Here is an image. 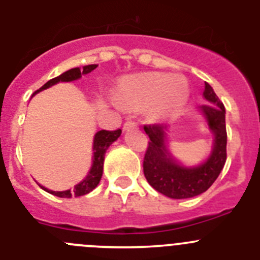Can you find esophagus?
<instances>
[{
    "label": "esophagus",
    "instance_id": "34e87169",
    "mask_svg": "<svg viewBox=\"0 0 260 260\" xmlns=\"http://www.w3.org/2000/svg\"><path fill=\"white\" fill-rule=\"evenodd\" d=\"M137 127V122L132 121V119H127L125 123H123V130H128V128Z\"/></svg>",
    "mask_w": 260,
    "mask_h": 260
}]
</instances>
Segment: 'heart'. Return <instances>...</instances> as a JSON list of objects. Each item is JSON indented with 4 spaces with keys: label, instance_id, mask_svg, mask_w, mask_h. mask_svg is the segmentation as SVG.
Listing matches in <instances>:
<instances>
[{
    "label": "heart",
    "instance_id": "1",
    "mask_svg": "<svg viewBox=\"0 0 260 260\" xmlns=\"http://www.w3.org/2000/svg\"><path fill=\"white\" fill-rule=\"evenodd\" d=\"M117 98L125 105H151L158 117L178 113L189 99V86L181 77L146 73L125 78Z\"/></svg>",
    "mask_w": 260,
    "mask_h": 260
}]
</instances>
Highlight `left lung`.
Returning <instances> with one entry per match:
<instances>
[{"label":"left lung","instance_id":"8db88e82","mask_svg":"<svg viewBox=\"0 0 260 260\" xmlns=\"http://www.w3.org/2000/svg\"><path fill=\"white\" fill-rule=\"evenodd\" d=\"M203 96L208 104L201 110L207 118L210 128L215 134V144L207 161L195 168H185L177 164L165 150L164 138L167 126L164 123L144 125V132L150 138L143 160L146 180L156 191L173 199L192 198L211 187L226 161V127L225 108L212 87L204 84Z\"/></svg>","mask_w":260,"mask_h":260}]
</instances>
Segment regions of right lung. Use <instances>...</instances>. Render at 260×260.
I'll return each instance as SVG.
<instances>
[{
    "label": "right lung",
    "instance_id": "obj_1",
    "mask_svg": "<svg viewBox=\"0 0 260 260\" xmlns=\"http://www.w3.org/2000/svg\"><path fill=\"white\" fill-rule=\"evenodd\" d=\"M96 68H98V65H87V66H83V69H79V68L70 69V70L65 71V73L59 75V77H56V78H53V79L48 80L47 83H45L43 87H40L36 92L43 91V89L48 88V87L53 86V84L58 83V82H73V80L79 79L82 75L88 74V73H91L92 70H95ZM35 93H34V95H35ZM119 135H121V128H118V130H113V132H110V130H100V132L96 133L95 139H93L92 168H91L88 176H87L82 182H79L77 186H74V189L66 190V191H52V190L45 189V187H43V186H41V187H43L45 191L50 192V194L53 195H56V197H59V198L80 197V195L88 194L89 191H92L96 186L99 185L100 180H102L103 164H104V156L108 150V147L113 143L114 141H117V138H118Z\"/></svg>",
    "mask_w": 260,
    "mask_h": 260
}]
</instances>
